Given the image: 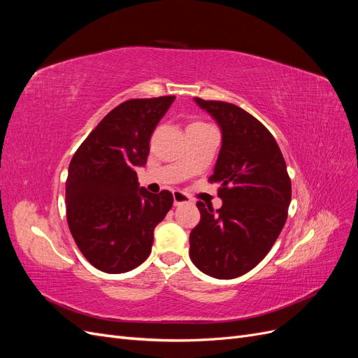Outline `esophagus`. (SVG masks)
Returning a JSON list of instances; mask_svg holds the SVG:
<instances>
[{
    "label": "esophagus",
    "mask_w": 358,
    "mask_h": 358,
    "mask_svg": "<svg viewBox=\"0 0 358 358\" xmlns=\"http://www.w3.org/2000/svg\"><path fill=\"white\" fill-rule=\"evenodd\" d=\"M188 201H189V197L187 194H183L182 191H173V203H175V206H180Z\"/></svg>",
    "instance_id": "esophagus-1"
}]
</instances>
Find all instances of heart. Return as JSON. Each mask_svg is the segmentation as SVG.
I'll list each match as a JSON object with an SVG mask.
<instances>
[{
	"label": "heart",
	"mask_w": 358,
	"mask_h": 358,
	"mask_svg": "<svg viewBox=\"0 0 358 358\" xmlns=\"http://www.w3.org/2000/svg\"><path fill=\"white\" fill-rule=\"evenodd\" d=\"M191 125H203V124H200V122H194V124H191Z\"/></svg>",
	"instance_id": "1"
}]
</instances>
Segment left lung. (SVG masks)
<instances>
[{
	"label": "left lung",
	"mask_w": 358,
	"mask_h": 358,
	"mask_svg": "<svg viewBox=\"0 0 358 358\" xmlns=\"http://www.w3.org/2000/svg\"><path fill=\"white\" fill-rule=\"evenodd\" d=\"M221 129V149L210 182L220 183L222 206L199 201L200 222L189 234V257L203 273L233 279L267 255L282 231L291 180L268 129L241 107L194 99Z\"/></svg>",
	"instance_id": "left-lung-1"
}]
</instances>
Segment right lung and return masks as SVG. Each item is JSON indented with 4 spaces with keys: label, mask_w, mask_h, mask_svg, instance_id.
Listing matches in <instances>:
<instances>
[{
    "label": "right lung",
    "mask_w": 358,
    "mask_h": 358,
    "mask_svg": "<svg viewBox=\"0 0 358 358\" xmlns=\"http://www.w3.org/2000/svg\"><path fill=\"white\" fill-rule=\"evenodd\" d=\"M175 96L128 100L107 113L69 166L67 221L83 257L104 273H125L142 264L155 227L173 206L169 191L140 187L155 127Z\"/></svg>",
    "instance_id": "right-lung-1"
}]
</instances>
